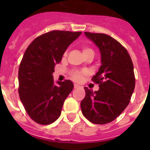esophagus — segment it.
Masks as SVG:
<instances>
[{"mask_svg":"<svg viewBox=\"0 0 150 150\" xmlns=\"http://www.w3.org/2000/svg\"><path fill=\"white\" fill-rule=\"evenodd\" d=\"M79 86L78 84L74 85V88H75V89H77V88H79Z\"/></svg>","mask_w":150,"mask_h":150,"instance_id":"34e87169","label":"esophagus"}]
</instances>
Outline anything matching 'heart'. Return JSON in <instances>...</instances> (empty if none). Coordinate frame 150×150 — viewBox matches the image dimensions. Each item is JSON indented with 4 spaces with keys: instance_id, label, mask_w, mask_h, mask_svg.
I'll return each instance as SVG.
<instances>
[{
    "instance_id": "heart-1",
    "label": "heart",
    "mask_w": 150,
    "mask_h": 150,
    "mask_svg": "<svg viewBox=\"0 0 150 150\" xmlns=\"http://www.w3.org/2000/svg\"><path fill=\"white\" fill-rule=\"evenodd\" d=\"M82 49L84 56L89 54H94L93 50H92L91 48H89V47H87V46H83ZM66 54H67V53H65L64 55H66ZM85 74H86V71H74L71 72V76H72V78L75 81H80Z\"/></svg>"
}]
</instances>
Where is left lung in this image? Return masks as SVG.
Returning a JSON list of instances; mask_svg holds the SVG:
<instances>
[{
  "mask_svg": "<svg viewBox=\"0 0 150 150\" xmlns=\"http://www.w3.org/2000/svg\"><path fill=\"white\" fill-rule=\"evenodd\" d=\"M85 35L99 48L101 66L92 79L100 89L93 92L85 87L81 109L90 122L104 125L116 119L130 102L135 85L134 67L127 50L111 36L89 32Z\"/></svg>",
  "mask_w": 150,
  "mask_h": 150,
  "instance_id": "8db88e82",
  "label": "left lung"
}]
</instances>
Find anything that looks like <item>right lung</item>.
Instances as JSON below:
<instances>
[{"label":"right lung","instance_id":"right-lung-1","mask_svg":"<svg viewBox=\"0 0 150 150\" xmlns=\"http://www.w3.org/2000/svg\"><path fill=\"white\" fill-rule=\"evenodd\" d=\"M81 32L54 30L36 37L25 52L18 69V94L27 114L36 123L50 125L58 118L72 91L70 80L55 83L54 66Z\"/></svg>","mask_w":150,"mask_h":150}]
</instances>
